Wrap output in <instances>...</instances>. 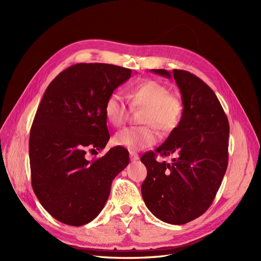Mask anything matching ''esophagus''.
I'll return each instance as SVG.
<instances>
[{
  "label": "esophagus",
  "instance_id": "34e87169",
  "mask_svg": "<svg viewBox=\"0 0 261 261\" xmlns=\"http://www.w3.org/2000/svg\"><path fill=\"white\" fill-rule=\"evenodd\" d=\"M129 156H130V160L132 161H136V160L139 159V155L136 152H134V151L129 152Z\"/></svg>",
  "mask_w": 261,
  "mask_h": 261
}]
</instances>
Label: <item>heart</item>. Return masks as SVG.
<instances>
[{
  "mask_svg": "<svg viewBox=\"0 0 261 261\" xmlns=\"http://www.w3.org/2000/svg\"><path fill=\"white\" fill-rule=\"evenodd\" d=\"M133 108L146 109L143 127H127L114 135V144L128 150H139L156 143L158 135L152 124L161 133L168 134L177 128L184 114L181 100L171 94L168 87L155 81H145L136 85L128 92ZM105 114L108 122L120 127L128 118V107L120 93L113 92L106 101Z\"/></svg>",
  "mask_w": 261,
  "mask_h": 261,
  "instance_id": "1",
  "label": "heart"
}]
</instances>
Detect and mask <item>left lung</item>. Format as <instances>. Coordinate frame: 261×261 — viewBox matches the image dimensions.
<instances>
[{"instance_id":"1","label":"left lung","mask_w":261,"mask_h":261,"mask_svg":"<svg viewBox=\"0 0 261 261\" xmlns=\"http://www.w3.org/2000/svg\"><path fill=\"white\" fill-rule=\"evenodd\" d=\"M171 78L165 69H151ZM184 114L177 128L154 151L140 158L147 168L141 195L153 216L170 224H185L208 210L222 183L228 160L227 117L216 93L194 74L173 69ZM176 156L171 164L156 155Z\"/></svg>"}]
</instances>
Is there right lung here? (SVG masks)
I'll use <instances>...</instances> for the list:
<instances>
[{"label": "right lung", "instance_id": "right-lung-1", "mask_svg": "<svg viewBox=\"0 0 261 261\" xmlns=\"http://www.w3.org/2000/svg\"><path fill=\"white\" fill-rule=\"evenodd\" d=\"M132 70L105 63H80L50 83L29 136L31 185L37 198L62 223L81 226L96 218L115 176L129 163L124 147L97 153L110 139L106 101Z\"/></svg>", "mask_w": 261, "mask_h": 261}]
</instances>
